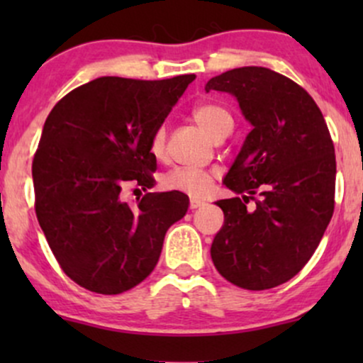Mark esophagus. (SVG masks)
<instances>
[{"instance_id":"34e87169","label":"esophagus","mask_w":363,"mask_h":363,"mask_svg":"<svg viewBox=\"0 0 363 363\" xmlns=\"http://www.w3.org/2000/svg\"><path fill=\"white\" fill-rule=\"evenodd\" d=\"M203 205H205V201H203V199L191 198V201H189V208H191V210H196V208H199V206H203Z\"/></svg>"}]
</instances>
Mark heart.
<instances>
[{"label": "heart", "instance_id": "b5f03b06", "mask_svg": "<svg viewBox=\"0 0 363 363\" xmlns=\"http://www.w3.org/2000/svg\"><path fill=\"white\" fill-rule=\"evenodd\" d=\"M193 119L210 138H215L225 129H232L234 119L230 112L218 104H199L193 109ZM165 143H167V129L158 126L150 136V155L155 160L165 157ZM215 172L201 167H174L162 177V187L167 191H177L193 198H201L210 191L213 184Z\"/></svg>", "mask_w": 363, "mask_h": 363}]
</instances>
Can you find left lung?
<instances>
[{"mask_svg":"<svg viewBox=\"0 0 363 363\" xmlns=\"http://www.w3.org/2000/svg\"><path fill=\"white\" fill-rule=\"evenodd\" d=\"M205 90L235 95L252 124L223 181L240 198L216 201L225 220L211 259L240 289H273L307 264L331 220L335 145L314 99L280 73L244 66L211 78Z\"/></svg>","mask_w":363,"mask_h":363,"instance_id":"obj_1","label":"left lung"}]
</instances>
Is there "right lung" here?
Instances as JSON below:
<instances>
[{
	"instance_id": "1",
	"label": "right lung",
	"mask_w": 363,
	"mask_h": 363,
	"mask_svg": "<svg viewBox=\"0 0 363 363\" xmlns=\"http://www.w3.org/2000/svg\"><path fill=\"white\" fill-rule=\"evenodd\" d=\"M194 78L102 77L49 112L32 162L35 215L61 269L83 289L118 295L143 281L167 228L186 215L184 193H145L129 205L123 191L153 186L150 136Z\"/></svg>"
}]
</instances>
